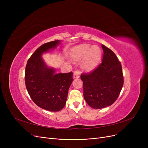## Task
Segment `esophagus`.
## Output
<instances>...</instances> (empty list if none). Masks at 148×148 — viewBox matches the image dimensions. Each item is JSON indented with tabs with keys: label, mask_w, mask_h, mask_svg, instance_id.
<instances>
[{
	"label": "esophagus",
	"mask_w": 148,
	"mask_h": 148,
	"mask_svg": "<svg viewBox=\"0 0 148 148\" xmlns=\"http://www.w3.org/2000/svg\"><path fill=\"white\" fill-rule=\"evenodd\" d=\"M80 71H75L74 73V74H73L74 79H78V78H79V77H80Z\"/></svg>",
	"instance_id": "esophagus-1"
}]
</instances>
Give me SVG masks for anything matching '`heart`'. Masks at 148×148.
I'll use <instances>...</instances> for the list:
<instances>
[{
  "instance_id": "heart-1",
  "label": "heart",
  "mask_w": 148,
  "mask_h": 148,
  "mask_svg": "<svg viewBox=\"0 0 148 148\" xmlns=\"http://www.w3.org/2000/svg\"><path fill=\"white\" fill-rule=\"evenodd\" d=\"M101 55V49L98 45L82 44L73 48L69 56L74 62L82 61V69L85 71H90L97 65Z\"/></svg>"
}]
</instances>
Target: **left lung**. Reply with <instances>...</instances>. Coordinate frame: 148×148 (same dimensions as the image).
I'll list each match as a JSON object with an SVG mask.
<instances>
[{
	"mask_svg": "<svg viewBox=\"0 0 148 148\" xmlns=\"http://www.w3.org/2000/svg\"><path fill=\"white\" fill-rule=\"evenodd\" d=\"M102 63L88 74H82L83 96L88 104L95 109L112 105L123 84L122 69L116 54L102 45Z\"/></svg>",
	"mask_w": 148,
	"mask_h": 148,
	"instance_id": "8db88e82",
	"label": "left lung"
}]
</instances>
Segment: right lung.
<instances>
[{"instance_id":"1","label":"right lung","mask_w":148,"mask_h":148,"mask_svg":"<svg viewBox=\"0 0 148 148\" xmlns=\"http://www.w3.org/2000/svg\"><path fill=\"white\" fill-rule=\"evenodd\" d=\"M62 41L56 40L40 47L27 61L25 71L26 89L33 101L44 110L58 112L66 104L73 73H56L47 65L42 54L56 49Z\"/></svg>"}]
</instances>
